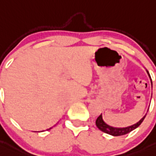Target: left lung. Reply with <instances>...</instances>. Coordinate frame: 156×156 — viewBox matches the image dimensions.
<instances>
[{
  "label": "left lung",
  "mask_w": 156,
  "mask_h": 156,
  "mask_svg": "<svg viewBox=\"0 0 156 156\" xmlns=\"http://www.w3.org/2000/svg\"><path fill=\"white\" fill-rule=\"evenodd\" d=\"M146 71H147V74H148V76H149L150 79H151V77H150V74L149 73H148V71H147V70H146ZM151 87H152V82H151ZM146 115H147V113L144 115V116L140 120H139L137 122L133 124V125H131L129 126H127V127L119 128V127H113L108 125V124L104 121V119H103V117H102V114H101V115L99 116V117L97 119V120H96V125H97V126L98 127V129H100V130H101L104 133H108V134H110L112 135V136H122V135L127 134V133H129V132L133 131L136 128H137V127L141 124L142 122L144 121V118H145Z\"/></svg>",
  "instance_id": "1"
}]
</instances>
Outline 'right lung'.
Masks as SVG:
<instances>
[{
  "label": "right lung",
  "instance_id": "right-lung-1",
  "mask_svg": "<svg viewBox=\"0 0 156 156\" xmlns=\"http://www.w3.org/2000/svg\"><path fill=\"white\" fill-rule=\"evenodd\" d=\"M52 127H51V128H49V129H52Z\"/></svg>",
  "mask_w": 156,
  "mask_h": 156
}]
</instances>
